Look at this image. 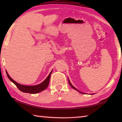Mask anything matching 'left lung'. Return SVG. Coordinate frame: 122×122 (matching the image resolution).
I'll use <instances>...</instances> for the list:
<instances>
[{
	"mask_svg": "<svg viewBox=\"0 0 122 122\" xmlns=\"http://www.w3.org/2000/svg\"><path fill=\"white\" fill-rule=\"evenodd\" d=\"M68 81H69V84L70 85V86L72 87V88H73V89H74V90H76L77 91H78L79 92H80V93H82V94H84V93H82V92H80V91H79L78 90H77V89H76V87H75L73 85H72V84L71 83V82H70V80H69V77H68ZM92 94H91V95H92Z\"/></svg>",
	"mask_w": 122,
	"mask_h": 122,
	"instance_id": "obj_1",
	"label": "left lung"
}]
</instances>
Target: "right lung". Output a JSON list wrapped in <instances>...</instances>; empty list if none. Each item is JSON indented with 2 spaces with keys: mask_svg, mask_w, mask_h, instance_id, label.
<instances>
[{
  "mask_svg": "<svg viewBox=\"0 0 122 122\" xmlns=\"http://www.w3.org/2000/svg\"><path fill=\"white\" fill-rule=\"evenodd\" d=\"M6 71L7 76L9 78V79L12 82L14 83L15 85H16V86L18 88V89H19L20 91H21L22 92L28 93H30V94H36V93H39L41 91H42L45 90L46 88L48 87L49 83V81H50L51 74L52 73V70L51 71L50 74H49V76H47V77H46V78L42 82H41V83L39 84L38 85H32V86L24 85H22L18 83H17V82L14 81V80L9 76V75L8 74V73L7 71Z\"/></svg>",
  "mask_w": 122,
  "mask_h": 122,
  "instance_id": "1",
  "label": "right lung"
}]
</instances>
